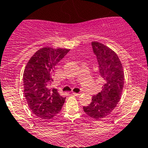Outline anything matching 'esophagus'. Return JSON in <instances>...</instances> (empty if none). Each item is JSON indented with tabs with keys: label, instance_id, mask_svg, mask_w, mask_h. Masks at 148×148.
<instances>
[{
	"label": "esophagus",
	"instance_id": "esophagus-1",
	"mask_svg": "<svg viewBox=\"0 0 148 148\" xmlns=\"http://www.w3.org/2000/svg\"><path fill=\"white\" fill-rule=\"evenodd\" d=\"M73 94L74 95H75V96H79L81 95V93H76V92H73Z\"/></svg>",
	"mask_w": 148,
	"mask_h": 148
}]
</instances>
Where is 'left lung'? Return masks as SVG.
Here are the masks:
<instances>
[{"mask_svg": "<svg viewBox=\"0 0 148 148\" xmlns=\"http://www.w3.org/2000/svg\"><path fill=\"white\" fill-rule=\"evenodd\" d=\"M91 44L104 84L101 91L92 96V102L83 109L87 116L99 120L110 114L120 101L125 74L121 61L114 51L97 41H92Z\"/></svg>", "mask_w": 148, "mask_h": 148, "instance_id": "8db88e82", "label": "left lung"}]
</instances>
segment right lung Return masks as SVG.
Here are the masks:
<instances>
[{
    "label": "right lung",
    "instance_id": "right-lung-1",
    "mask_svg": "<svg viewBox=\"0 0 148 148\" xmlns=\"http://www.w3.org/2000/svg\"><path fill=\"white\" fill-rule=\"evenodd\" d=\"M70 51L43 47L31 57L23 75V93L29 108L42 119H51L61 111L65 101L57 89H50L56 66Z\"/></svg>",
    "mask_w": 148,
    "mask_h": 148
}]
</instances>
